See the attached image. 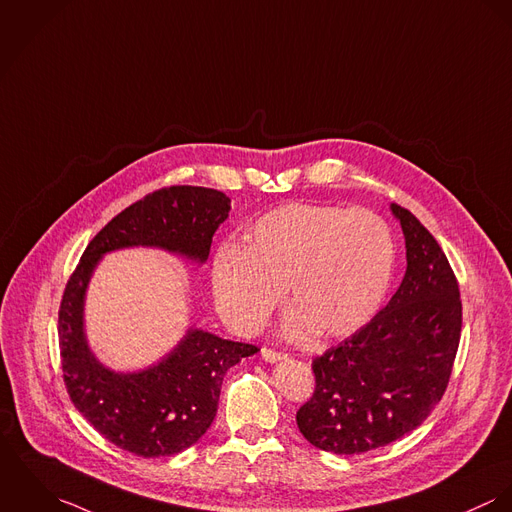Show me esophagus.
<instances>
[{
	"instance_id": "34e87169",
	"label": "esophagus",
	"mask_w": 512,
	"mask_h": 512,
	"mask_svg": "<svg viewBox=\"0 0 512 512\" xmlns=\"http://www.w3.org/2000/svg\"><path fill=\"white\" fill-rule=\"evenodd\" d=\"M261 357L267 361V363H279V361H283L284 353H279V351H273V349H269V347H263L261 349Z\"/></svg>"
}]
</instances>
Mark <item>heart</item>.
<instances>
[{"label":"heart","instance_id":"obj_1","mask_svg":"<svg viewBox=\"0 0 512 512\" xmlns=\"http://www.w3.org/2000/svg\"><path fill=\"white\" fill-rule=\"evenodd\" d=\"M247 241L222 243L212 267L216 306L239 334L261 330L288 288L286 338L349 336L373 318L393 281V233L369 210L288 204L259 218Z\"/></svg>","mask_w":512,"mask_h":512}]
</instances>
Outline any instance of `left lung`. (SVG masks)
Segmentation results:
<instances>
[{
  "label": "left lung",
  "instance_id": "left-lung-1",
  "mask_svg": "<svg viewBox=\"0 0 512 512\" xmlns=\"http://www.w3.org/2000/svg\"><path fill=\"white\" fill-rule=\"evenodd\" d=\"M406 273L389 304L312 361L316 391L296 412L302 436L338 455L387 446L418 428L444 395L461 332L454 271L434 235L391 204Z\"/></svg>",
  "mask_w": 512,
  "mask_h": 512
}]
</instances>
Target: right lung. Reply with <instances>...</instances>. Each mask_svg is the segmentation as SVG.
<instances>
[{
  "instance_id": "obj_1",
  "label": "right lung",
  "mask_w": 512,
  "mask_h": 512,
  "mask_svg": "<svg viewBox=\"0 0 512 512\" xmlns=\"http://www.w3.org/2000/svg\"><path fill=\"white\" fill-rule=\"evenodd\" d=\"M229 210L231 200L214 188L157 190L117 214L88 243L64 288L58 345L68 395L78 412L125 452L163 457L196 444L216 418L229 367L259 349L188 328L157 363L139 371H114L94 355L86 336L90 279L106 253L129 247H155L204 265Z\"/></svg>"
}]
</instances>
